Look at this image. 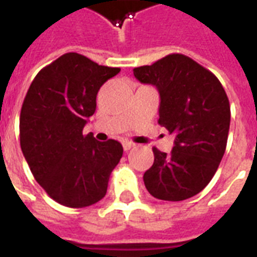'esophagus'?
<instances>
[{
    "label": "esophagus",
    "instance_id": "1",
    "mask_svg": "<svg viewBox=\"0 0 257 257\" xmlns=\"http://www.w3.org/2000/svg\"><path fill=\"white\" fill-rule=\"evenodd\" d=\"M136 146L135 143L132 142H128V140H125L124 143H122V147H124V151H129V150H132L133 147Z\"/></svg>",
    "mask_w": 257,
    "mask_h": 257
}]
</instances>
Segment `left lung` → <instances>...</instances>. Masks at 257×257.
Wrapping results in <instances>:
<instances>
[{
  "instance_id": "left-lung-1",
  "label": "left lung",
  "mask_w": 257,
  "mask_h": 257,
  "mask_svg": "<svg viewBox=\"0 0 257 257\" xmlns=\"http://www.w3.org/2000/svg\"><path fill=\"white\" fill-rule=\"evenodd\" d=\"M142 83L158 87L159 122L175 133L171 154L154 151L143 179L148 193L163 201H183L202 191L225 154L230 105L218 78L189 56L170 54L151 66L133 68Z\"/></svg>"
}]
</instances>
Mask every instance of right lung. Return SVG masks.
Instances as JSON below:
<instances>
[{"label": "right lung", "instance_id": "right-lung-1", "mask_svg": "<svg viewBox=\"0 0 257 257\" xmlns=\"http://www.w3.org/2000/svg\"><path fill=\"white\" fill-rule=\"evenodd\" d=\"M120 72L68 52L35 76L20 113V146L31 171L51 198L86 207L105 197L111 171L122 156L117 140L83 135L97 107L98 90Z\"/></svg>", "mask_w": 257, "mask_h": 257}]
</instances>
